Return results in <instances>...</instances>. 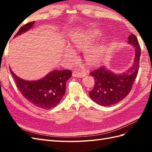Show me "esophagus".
Wrapping results in <instances>:
<instances>
[{
  "label": "esophagus",
  "mask_w": 152,
  "mask_h": 152,
  "mask_svg": "<svg viewBox=\"0 0 152 152\" xmlns=\"http://www.w3.org/2000/svg\"><path fill=\"white\" fill-rule=\"evenodd\" d=\"M87 75L86 72H80L78 71H74L72 73V76L75 78H83V77Z\"/></svg>",
  "instance_id": "1"
}]
</instances>
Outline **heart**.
<instances>
[{
  "instance_id": "obj_1",
  "label": "heart",
  "mask_w": 152,
  "mask_h": 152,
  "mask_svg": "<svg viewBox=\"0 0 152 152\" xmlns=\"http://www.w3.org/2000/svg\"><path fill=\"white\" fill-rule=\"evenodd\" d=\"M102 35V32L95 28L74 31L70 35V46L64 48L63 56L68 62L72 63L76 59V53L74 51L86 50L85 58L89 64L95 65L100 63L104 59L107 51V48L104 44L93 46Z\"/></svg>"
}]
</instances>
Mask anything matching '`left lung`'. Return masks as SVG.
I'll return each mask as SVG.
<instances>
[{"label": "left lung", "mask_w": 152, "mask_h": 152, "mask_svg": "<svg viewBox=\"0 0 152 152\" xmlns=\"http://www.w3.org/2000/svg\"><path fill=\"white\" fill-rule=\"evenodd\" d=\"M128 43L134 48L135 54L133 64L124 72L115 73L106 66L90 73L95 80V86L89 96L99 105L108 106L121 101L132 89L137 76L140 56V47L137 37L131 34L128 37Z\"/></svg>", "instance_id": "8db88e82"}]
</instances>
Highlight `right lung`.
I'll use <instances>...</instances> for the list:
<instances>
[{
	"mask_svg": "<svg viewBox=\"0 0 152 152\" xmlns=\"http://www.w3.org/2000/svg\"><path fill=\"white\" fill-rule=\"evenodd\" d=\"M34 23L30 22L21 27L14 38L31 29ZM10 70L24 97L37 107L46 110L52 108L60 102L66 91V81L72 76L69 70H53L42 78L28 81L16 76L10 67Z\"/></svg>",
	"mask_w": 152,
	"mask_h": 152,
	"instance_id": "obj_1",
	"label": "right lung"
}]
</instances>
